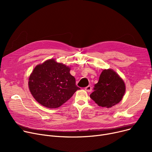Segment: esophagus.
I'll list each match as a JSON object with an SVG mask.
<instances>
[{"instance_id":"obj_1","label":"esophagus","mask_w":152,"mask_h":152,"mask_svg":"<svg viewBox=\"0 0 152 152\" xmlns=\"http://www.w3.org/2000/svg\"><path fill=\"white\" fill-rule=\"evenodd\" d=\"M85 90L87 92H91V91H92V87L91 86H87L86 87H85Z\"/></svg>"}]
</instances>
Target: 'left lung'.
<instances>
[{
    "instance_id": "obj_1",
    "label": "left lung",
    "mask_w": 152,
    "mask_h": 152,
    "mask_svg": "<svg viewBox=\"0 0 152 152\" xmlns=\"http://www.w3.org/2000/svg\"><path fill=\"white\" fill-rule=\"evenodd\" d=\"M125 91V84L120 76L113 69H103L90 97L99 106L111 108L122 100Z\"/></svg>"
}]
</instances>
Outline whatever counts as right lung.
<instances>
[{
    "mask_svg": "<svg viewBox=\"0 0 152 152\" xmlns=\"http://www.w3.org/2000/svg\"><path fill=\"white\" fill-rule=\"evenodd\" d=\"M69 71L68 66L54 59L37 65L29 77L28 86L32 95L47 108L60 107L80 89Z\"/></svg>",
    "mask_w": 152,
    "mask_h": 152,
    "instance_id": "add662e5",
    "label": "right lung"
}]
</instances>
